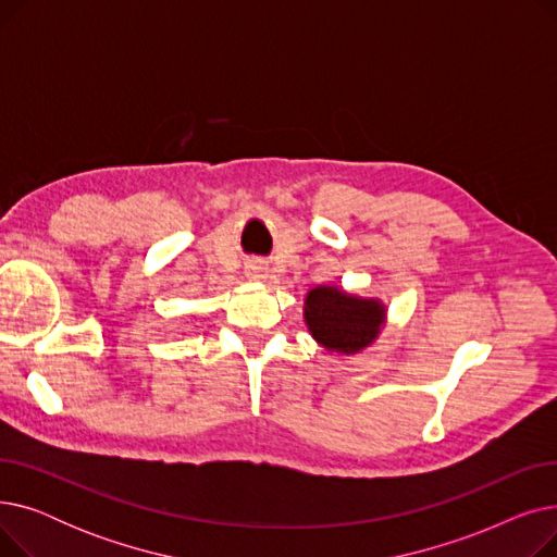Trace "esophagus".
Listing matches in <instances>:
<instances>
[{
    "instance_id": "obj_1",
    "label": "esophagus",
    "mask_w": 557,
    "mask_h": 557,
    "mask_svg": "<svg viewBox=\"0 0 557 557\" xmlns=\"http://www.w3.org/2000/svg\"><path fill=\"white\" fill-rule=\"evenodd\" d=\"M246 275L252 282H263V280L269 277V267L263 261H250L248 267H246Z\"/></svg>"
}]
</instances>
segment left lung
I'll use <instances>...</instances> for the list:
<instances>
[{"label":"left lung","instance_id":"left-lung-1","mask_svg":"<svg viewBox=\"0 0 557 557\" xmlns=\"http://www.w3.org/2000/svg\"><path fill=\"white\" fill-rule=\"evenodd\" d=\"M305 323L327 352L357 355L372 345L386 325V305L347 294L341 286H313L305 298Z\"/></svg>","mask_w":557,"mask_h":557}]
</instances>
